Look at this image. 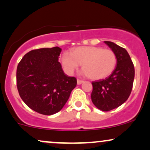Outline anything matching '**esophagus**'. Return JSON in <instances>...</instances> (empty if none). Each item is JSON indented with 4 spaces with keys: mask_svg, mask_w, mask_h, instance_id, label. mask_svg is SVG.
<instances>
[{
    "mask_svg": "<svg viewBox=\"0 0 150 150\" xmlns=\"http://www.w3.org/2000/svg\"><path fill=\"white\" fill-rule=\"evenodd\" d=\"M77 84H82V83L84 82V81L82 80H80V79H77Z\"/></svg>",
    "mask_w": 150,
    "mask_h": 150,
    "instance_id": "esophagus-1",
    "label": "esophagus"
}]
</instances>
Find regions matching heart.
I'll use <instances>...</instances> for the list:
<instances>
[{
    "label": "heart",
    "mask_w": 150,
    "mask_h": 150,
    "mask_svg": "<svg viewBox=\"0 0 150 150\" xmlns=\"http://www.w3.org/2000/svg\"><path fill=\"white\" fill-rule=\"evenodd\" d=\"M117 62L115 52L101 47H79L73 49L71 53L64 52L61 56V64L66 73L73 74L82 64L84 75L94 80L110 75Z\"/></svg>",
    "instance_id": "b5f03b06"
}]
</instances>
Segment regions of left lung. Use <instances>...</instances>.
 <instances>
[{
    "instance_id": "1",
    "label": "left lung",
    "mask_w": 150,
    "mask_h": 150,
    "mask_svg": "<svg viewBox=\"0 0 150 150\" xmlns=\"http://www.w3.org/2000/svg\"><path fill=\"white\" fill-rule=\"evenodd\" d=\"M117 56V66L108 78L93 82L91 100L97 108L108 112L118 108L131 94L135 76L134 66L125 49L110 41L104 42Z\"/></svg>"
}]
</instances>
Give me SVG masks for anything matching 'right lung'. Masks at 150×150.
<instances>
[{
    "instance_id": "add662e5",
    "label": "right lung",
    "mask_w": 150,
    "mask_h": 150,
    "mask_svg": "<svg viewBox=\"0 0 150 150\" xmlns=\"http://www.w3.org/2000/svg\"><path fill=\"white\" fill-rule=\"evenodd\" d=\"M61 52L59 47L31 50L17 66L19 96L40 114L52 115L60 111L77 85V79L66 75L58 61Z\"/></svg>"
}]
</instances>
